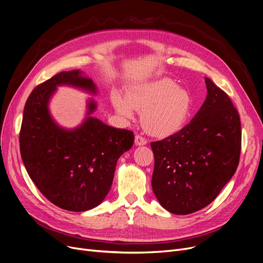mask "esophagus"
Masks as SVG:
<instances>
[{
    "label": "esophagus",
    "mask_w": 263,
    "mask_h": 263,
    "mask_svg": "<svg viewBox=\"0 0 263 263\" xmlns=\"http://www.w3.org/2000/svg\"><path fill=\"white\" fill-rule=\"evenodd\" d=\"M134 143H135L136 146H143V145H146V144H147V140L145 139V137H143V136L137 134V135L135 136Z\"/></svg>",
    "instance_id": "obj_1"
}]
</instances>
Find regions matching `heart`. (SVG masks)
Segmentation results:
<instances>
[{
	"mask_svg": "<svg viewBox=\"0 0 263 263\" xmlns=\"http://www.w3.org/2000/svg\"><path fill=\"white\" fill-rule=\"evenodd\" d=\"M112 104L116 112L126 118L133 117V109L139 110L143 127L156 136H168L181 130L193 109L190 92L179 88L167 78L136 86L126 98L114 92Z\"/></svg>",
	"mask_w": 263,
	"mask_h": 263,
	"instance_id": "heart-1",
	"label": "heart"
}]
</instances>
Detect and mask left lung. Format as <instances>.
I'll return each mask as SVG.
<instances>
[{
  "mask_svg": "<svg viewBox=\"0 0 263 263\" xmlns=\"http://www.w3.org/2000/svg\"><path fill=\"white\" fill-rule=\"evenodd\" d=\"M206 98L180 131L153 142L151 185L164 209L178 215L211 203L237 171L241 122L228 95L205 78Z\"/></svg>",
  "mask_w": 263,
  "mask_h": 263,
  "instance_id": "obj_1",
  "label": "left lung"
}]
</instances>
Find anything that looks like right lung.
I'll use <instances>...</instances> for the list:
<instances>
[{
  "mask_svg": "<svg viewBox=\"0 0 263 263\" xmlns=\"http://www.w3.org/2000/svg\"><path fill=\"white\" fill-rule=\"evenodd\" d=\"M60 85L97 91L92 80L79 69L60 72L36 86L23 110L20 153L41 194L64 210L83 212L100 204L107 195L117 160L132 147L134 134L91 116L76 129L61 128L48 108ZM95 109L96 102L89 100L87 115Z\"/></svg>",
  "mask_w": 263,
  "mask_h": 263,
  "instance_id": "1",
  "label": "right lung"
}]
</instances>
